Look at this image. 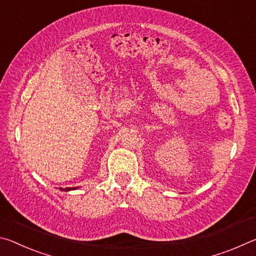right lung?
Segmentation results:
<instances>
[{"label":"right lung","mask_w":256,"mask_h":256,"mask_svg":"<svg viewBox=\"0 0 256 256\" xmlns=\"http://www.w3.org/2000/svg\"><path fill=\"white\" fill-rule=\"evenodd\" d=\"M61 190H64V192H69V190H76V188L74 187H68V188H60Z\"/></svg>","instance_id":"obj_1"}]
</instances>
